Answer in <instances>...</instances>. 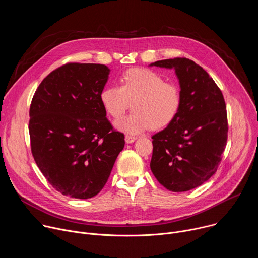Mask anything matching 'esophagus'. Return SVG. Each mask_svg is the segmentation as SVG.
<instances>
[{
    "label": "esophagus",
    "instance_id": "obj_1",
    "mask_svg": "<svg viewBox=\"0 0 258 258\" xmlns=\"http://www.w3.org/2000/svg\"><path fill=\"white\" fill-rule=\"evenodd\" d=\"M137 140V137H134V136H130V135H126L125 136V142L127 144H131L133 142H135Z\"/></svg>",
    "mask_w": 258,
    "mask_h": 258
}]
</instances>
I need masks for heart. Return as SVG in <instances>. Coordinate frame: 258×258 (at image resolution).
Listing matches in <instances>:
<instances>
[{"mask_svg": "<svg viewBox=\"0 0 258 258\" xmlns=\"http://www.w3.org/2000/svg\"><path fill=\"white\" fill-rule=\"evenodd\" d=\"M100 102L114 120L121 118L132 104L133 112L115 126L127 135H138L149 127L158 131L169 125L179 112L181 95L175 84L164 82L155 71L135 68L123 73L120 87H105Z\"/></svg>", "mask_w": 258, "mask_h": 258, "instance_id": "1", "label": "heart"}]
</instances>
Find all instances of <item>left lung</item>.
Returning <instances> with one entry per match:
<instances>
[{
  "mask_svg": "<svg viewBox=\"0 0 258 258\" xmlns=\"http://www.w3.org/2000/svg\"><path fill=\"white\" fill-rule=\"evenodd\" d=\"M150 66L174 69L181 106L175 119L152 136L151 170L172 192L201 186L216 171L228 139L222 91L208 73L187 58L165 59Z\"/></svg>",
  "mask_w": 258,
  "mask_h": 258,
  "instance_id": "1",
  "label": "left lung"
}]
</instances>
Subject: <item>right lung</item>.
Returning a JSON list of instances; mask_svg holds the SVG:
<instances>
[{"label":"right lung","mask_w":258,"mask_h":258,"mask_svg":"<svg viewBox=\"0 0 258 258\" xmlns=\"http://www.w3.org/2000/svg\"><path fill=\"white\" fill-rule=\"evenodd\" d=\"M110 69L68 63L44 79L29 109L32 156L52 187L89 199L105 186L124 147L100 102Z\"/></svg>","instance_id":"add662e5"}]
</instances>
